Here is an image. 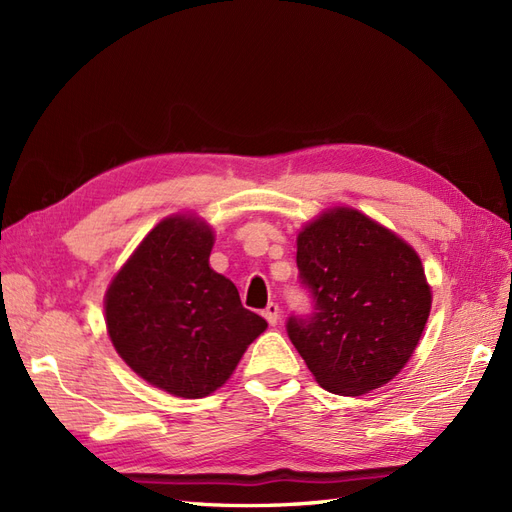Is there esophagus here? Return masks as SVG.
<instances>
[{"instance_id": "1", "label": "esophagus", "mask_w": 512, "mask_h": 512, "mask_svg": "<svg viewBox=\"0 0 512 512\" xmlns=\"http://www.w3.org/2000/svg\"><path fill=\"white\" fill-rule=\"evenodd\" d=\"M262 316L267 318V322L271 324V327H275L277 320H280V305L269 303L265 309H262Z\"/></svg>"}]
</instances>
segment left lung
<instances>
[{
    "label": "left lung",
    "mask_w": 512,
    "mask_h": 512,
    "mask_svg": "<svg viewBox=\"0 0 512 512\" xmlns=\"http://www.w3.org/2000/svg\"><path fill=\"white\" fill-rule=\"evenodd\" d=\"M297 267L314 312L290 316L286 331L316 382L363 395L393 380L431 309L418 254L361 211L335 207L299 232Z\"/></svg>",
    "instance_id": "8db88e82"
}]
</instances>
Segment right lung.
I'll use <instances>...</instances> for the list:
<instances>
[{"instance_id": "right-lung-1", "label": "right lung", "mask_w": 512, "mask_h": 512, "mask_svg": "<svg viewBox=\"0 0 512 512\" xmlns=\"http://www.w3.org/2000/svg\"><path fill=\"white\" fill-rule=\"evenodd\" d=\"M211 228L190 215L162 220L106 290V329L119 356L158 389L207 397L230 378L267 320L209 267Z\"/></svg>"}]
</instances>
